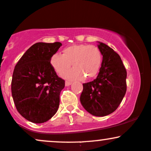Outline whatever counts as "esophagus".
<instances>
[{
  "mask_svg": "<svg viewBox=\"0 0 151 151\" xmlns=\"http://www.w3.org/2000/svg\"><path fill=\"white\" fill-rule=\"evenodd\" d=\"M71 84H72V82H71V81H65V85L67 86H70V85H71Z\"/></svg>",
  "mask_w": 151,
  "mask_h": 151,
  "instance_id": "34e87169",
  "label": "esophagus"
}]
</instances>
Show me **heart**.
I'll list each match as a JSON object with an SVG mask.
<instances>
[{
  "label": "heart",
  "instance_id": "1",
  "mask_svg": "<svg viewBox=\"0 0 151 151\" xmlns=\"http://www.w3.org/2000/svg\"><path fill=\"white\" fill-rule=\"evenodd\" d=\"M102 62V54L97 47L89 45H74L66 47L63 55L54 54L50 63L55 72L62 75L73 65L75 68L66 72L68 79H91L98 74Z\"/></svg>",
  "mask_w": 151,
  "mask_h": 151
}]
</instances>
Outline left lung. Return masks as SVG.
<instances>
[{"mask_svg": "<svg viewBox=\"0 0 151 151\" xmlns=\"http://www.w3.org/2000/svg\"><path fill=\"white\" fill-rule=\"evenodd\" d=\"M103 55L97 77L83 84L80 101L89 113L104 116L116 110L126 92L127 72L122 60L110 47L99 42Z\"/></svg>", "mask_w": 151, "mask_h": 151, "instance_id": "1", "label": "left lung"}]
</instances>
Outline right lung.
<instances>
[{
  "label": "right lung",
  "instance_id": "1",
  "mask_svg": "<svg viewBox=\"0 0 151 151\" xmlns=\"http://www.w3.org/2000/svg\"><path fill=\"white\" fill-rule=\"evenodd\" d=\"M60 42H37L19 60L13 71L11 91L18 111L27 120L41 124L56 114L65 81L59 77L50 59Z\"/></svg>",
  "mask_w": 151,
  "mask_h": 151
}]
</instances>
